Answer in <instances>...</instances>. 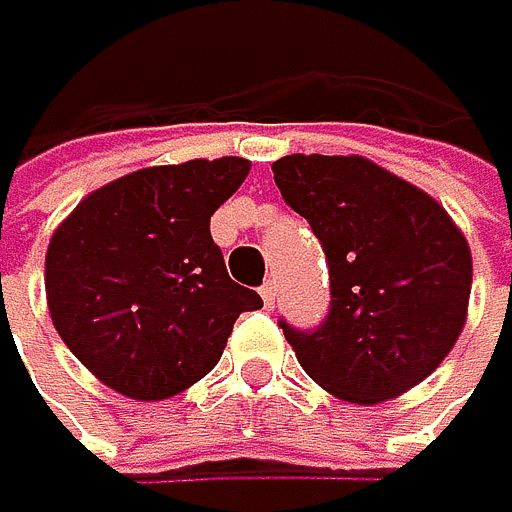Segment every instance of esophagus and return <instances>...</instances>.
<instances>
[{
    "label": "esophagus",
    "instance_id": "1",
    "mask_svg": "<svg viewBox=\"0 0 512 512\" xmlns=\"http://www.w3.org/2000/svg\"><path fill=\"white\" fill-rule=\"evenodd\" d=\"M259 295H262V304L266 307H275V295H278V288H275V282H266L259 288Z\"/></svg>",
    "mask_w": 512,
    "mask_h": 512
}]
</instances>
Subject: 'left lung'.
Returning a JSON list of instances; mask_svg holds the SVG:
<instances>
[{
  "mask_svg": "<svg viewBox=\"0 0 512 512\" xmlns=\"http://www.w3.org/2000/svg\"><path fill=\"white\" fill-rule=\"evenodd\" d=\"M272 172L330 266V314L320 327L282 320L301 368L349 404H381L420 385L468 317L462 230L439 201L365 156L291 153Z\"/></svg>",
  "mask_w": 512,
  "mask_h": 512,
  "instance_id": "obj_1",
  "label": "left lung"
}]
</instances>
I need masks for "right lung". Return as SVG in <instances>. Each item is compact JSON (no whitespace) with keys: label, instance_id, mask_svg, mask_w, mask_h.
Listing matches in <instances>:
<instances>
[{"label":"right lung","instance_id":"1","mask_svg":"<svg viewBox=\"0 0 512 512\" xmlns=\"http://www.w3.org/2000/svg\"><path fill=\"white\" fill-rule=\"evenodd\" d=\"M250 160L150 166L102 185L54 230L50 320L89 372L134 401H166L221 359L234 320L262 307L227 275L211 214Z\"/></svg>","mask_w":512,"mask_h":512}]
</instances>
